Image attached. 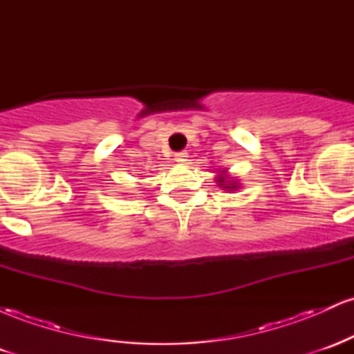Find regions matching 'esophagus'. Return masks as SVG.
Returning <instances> with one entry per match:
<instances>
[{"instance_id": "obj_1", "label": "esophagus", "mask_w": 354, "mask_h": 354, "mask_svg": "<svg viewBox=\"0 0 354 354\" xmlns=\"http://www.w3.org/2000/svg\"><path fill=\"white\" fill-rule=\"evenodd\" d=\"M174 161H176V163H180V165H185L186 161H188V153H185V151L176 153V154H174Z\"/></svg>"}]
</instances>
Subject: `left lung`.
Segmentation results:
<instances>
[{
  "mask_svg": "<svg viewBox=\"0 0 354 354\" xmlns=\"http://www.w3.org/2000/svg\"><path fill=\"white\" fill-rule=\"evenodd\" d=\"M216 185L219 186L221 189L225 191H236L239 189V181L238 180H233V178L230 176L228 171L226 169H223V171H218L216 174Z\"/></svg>",
  "mask_w": 354,
  "mask_h": 354,
  "instance_id": "1",
  "label": "left lung"
}]
</instances>
